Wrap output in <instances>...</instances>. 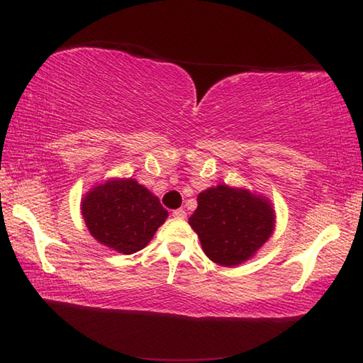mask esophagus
<instances>
[{
    "label": "esophagus",
    "instance_id": "1",
    "mask_svg": "<svg viewBox=\"0 0 363 363\" xmlns=\"http://www.w3.org/2000/svg\"><path fill=\"white\" fill-rule=\"evenodd\" d=\"M173 216H174L176 219H184V218L187 216V214H186V211L181 210V208H179V210H174V211H173Z\"/></svg>",
    "mask_w": 363,
    "mask_h": 363
}]
</instances>
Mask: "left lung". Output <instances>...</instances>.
I'll return each mask as SVG.
<instances>
[{"label":"left lung","mask_w":363,"mask_h":363,"mask_svg":"<svg viewBox=\"0 0 363 363\" xmlns=\"http://www.w3.org/2000/svg\"><path fill=\"white\" fill-rule=\"evenodd\" d=\"M189 224L213 262L238 266L256 255L275 229V210L267 196L219 184L200 192Z\"/></svg>","instance_id":"1"}]
</instances>
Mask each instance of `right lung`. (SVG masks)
Segmentation results:
<instances>
[{
  "instance_id": "obj_1",
  "label": "right lung",
  "mask_w": 363,
  "mask_h": 363,
  "mask_svg": "<svg viewBox=\"0 0 363 363\" xmlns=\"http://www.w3.org/2000/svg\"><path fill=\"white\" fill-rule=\"evenodd\" d=\"M82 216L91 235L123 255L145 248L168 211L133 177H113L84 194Z\"/></svg>"
}]
</instances>
